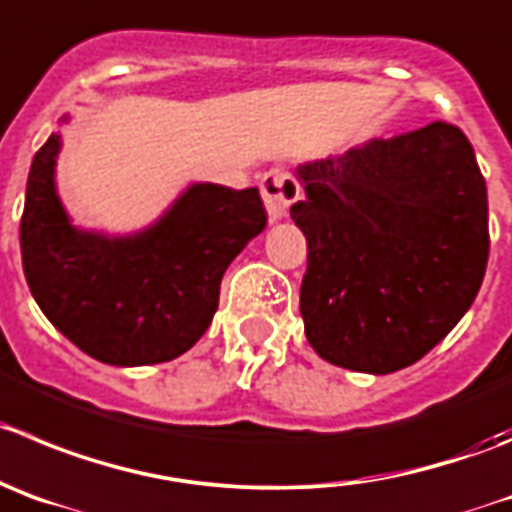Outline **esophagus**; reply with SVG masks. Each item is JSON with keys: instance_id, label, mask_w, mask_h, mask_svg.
I'll list each match as a JSON object with an SVG mask.
<instances>
[{"instance_id": "34e87169", "label": "esophagus", "mask_w": 512, "mask_h": 512, "mask_svg": "<svg viewBox=\"0 0 512 512\" xmlns=\"http://www.w3.org/2000/svg\"><path fill=\"white\" fill-rule=\"evenodd\" d=\"M260 194L272 222L288 217V209L300 199V184L290 171L270 169L260 179Z\"/></svg>"}]
</instances>
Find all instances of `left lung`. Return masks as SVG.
Returning a JSON list of instances; mask_svg holds the SVG:
<instances>
[{
  "mask_svg": "<svg viewBox=\"0 0 512 512\" xmlns=\"http://www.w3.org/2000/svg\"><path fill=\"white\" fill-rule=\"evenodd\" d=\"M290 217L308 240L305 336L328 364L391 374L432 351L475 300L490 232L472 143L452 123L298 166Z\"/></svg>",
  "mask_w": 512,
  "mask_h": 512,
  "instance_id": "1",
  "label": "left lung"
}]
</instances>
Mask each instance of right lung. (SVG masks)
Wrapping results in <instances>:
<instances>
[{"instance_id": "1", "label": "right lung", "mask_w": 512, "mask_h": 512, "mask_svg": "<svg viewBox=\"0 0 512 512\" xmlns=\"http://www.w3.org/2000/svg\"><path fill=\"white\" fill-rule=\"evenodd\" d=\"M60 146L52 133L27 179L19 245L32 298L62 336L103 364L181 356L212 323L229 262L265 229L260 191L191 184L141 232H85L57 197Z\"/></svg>"}]
</instances>
